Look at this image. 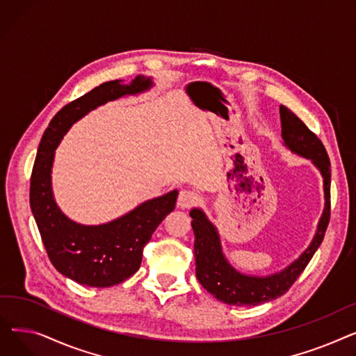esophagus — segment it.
<instances>
[{"mask_svg":"<svg viewBox=\"0 0 356 356\" xmlns=\"http://www.w3.org/2000/svg\"><path fill=\"white\" fill-rule=\"evenodd\" d=\"M200 196L193 192V191H181L179 193V199H177V204L180 208H191L193 204H196L199 202Z\"/></svg>","mask_w":356,"mask_h":356,"instance_id":"obj_1","label":"esophagus"}]
</instances>
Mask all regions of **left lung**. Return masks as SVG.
Listing matches in <instances>:
<instances>
[{
    "label": "left lung",
    "instance_id": "8db88e82",
    "mask_svg": "<svg viewBox=\"0 0 356 356\" xmlns=\"http://www.w3.org/2000/svg\"><path fill=\"white\" fill-rule=\"evenodd\" d=\"M282 136L291 152L310 159L323 176L325 211L310 247L284 271L270 277H251L235 271L220 250L218 232L200 209L191 212L195 234L196 277L203 289L218 300L232 306H257L283 296L296 283L316 250L321 247L330 220V161L323 143L296 114L280 106Z\"/></svg>",
    "mask_w": 356,
    "mask_h": 356
}]
</instances>
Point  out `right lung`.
<instances>
[{
    "label": "right lung",
    "instance_id": "obj_1",
    "mask_svg": "<svg viewBox=\"0 0 356 356\" xmlns=\"http://www.w3.org/2000/svg\"><path fill=\"white\" fill-rule=\"evenodd\" d=\"M152 81L137 76L129 85L105 82L65 105L42 137L30 177V207L50 263L60 274L89 287H111L133 275L143 250L167 213L175 209L177 191L148 200L125 216L99 227H85L67 219L56 207L50 172L54 148L69 127L93 108L127 93H138Z\"/></svg>",
    "mask_w": 356,
    "mask_h": 356
}]
</instances>
